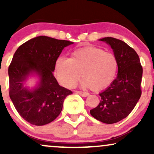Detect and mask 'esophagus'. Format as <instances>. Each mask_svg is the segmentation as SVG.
I'll return each instance as SVG.
<instances>
[{"instance_id":"obj_1","label":"esophagus","mask_w":154,"mask_h":154,"mask_svg":"<svg viewBox=\"0 0 154 154\" xmlns=\"http://www.w3.org/2000/svg\"><path fill=\"white\" fill-rule=\"evenodd\" d=\"M77 93H78L79 95H82L83 97H87L89 95V93H86V92H82V91H77Z\"/></svg>"}]
</instances>
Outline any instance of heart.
<instances>
[{"instance_id":"1","label":"heart","mask_w":154,"mask_h":154,"mask_svg":"<svg viewBox=\"0 0 154 154\" xmlns=\"http://www.w3.org/2000/svg\"><path fill=\"white\" fill-rule=\"evenodd\" d=\"M118 61L115 55L100 48L87 45L74 50L69 59L59 57L54 66L56 79L66 88H72L81 77L82 84L93 91L108 87L115 78Z\"/></svg>"}]
</instances>
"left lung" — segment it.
Listing matches in <instances>:
<instances>
[{
	"label": "left lung",
	"instance_id": "1",
	"mask_svg": "<svg viewBox=\"0 0 154 154\" xmlns=\"http://www.w3.org/2000/svg\"><path fill=\"white\" fill-rule=\"evenodd\" d=\"M100 40L109 44L114 51L118 75L110 86L100 93L99 104L90 112L102 122L114 124L126 118L140 98L143 67L136 51L122 40L111 37Z\"/></svg>",
	"mask_w": 154,
	"mask_h": 154
}]
</instances>
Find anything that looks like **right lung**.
Returning <instances> with one entry per match:
<instances>
[{
	"instance_id": "right-lung-1",
	"label": "right lung",
	"mask_w": 154,
	"mask_h": 154,
	"mask_svg": "<svg viewBox=\"0 0 154 154\" xmlns=\"http://www.w3.org/2000/svg\"><path fill=\"white\" fill-rule=\"evenodd\" d=\"M74 43L64 40L39 36L21 45L8 66L9 96L24 119L41 126L56 119L63 103L72 92L61 87L53 75L55 62L65 47ZM40 76L38 87L31 91L23 84L28 74Z\"/></svg>"
}]
</instances>
